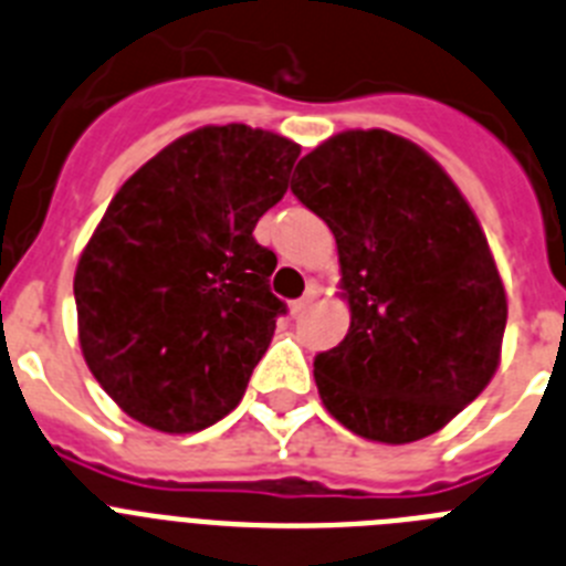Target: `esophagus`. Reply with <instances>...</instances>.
<instances>
[{
  "instance_id": "esophagus-1",
  "label": "esophagus",
  "mask_w": 566,
  "mask_h": 566,
  "mask_svg": "<svg viewBox=\"0 0 566 566\" xmlns=\"http://www.w3.org/2000/svg\"><path fill=\"white\" fill-rule=\"evenodd\" d=\"M316 298H318V290L311 287L302 298H296V302L290 304V313H293V316H302V313H307L313 304H316Z\"/></svg>"
}]
</instances>
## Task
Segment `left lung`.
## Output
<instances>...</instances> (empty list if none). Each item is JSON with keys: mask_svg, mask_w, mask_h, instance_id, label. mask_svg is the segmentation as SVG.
<instances>
[{"mask_svg": "<svg viewBox=\"0 0 566 566\" xmlns=\"http://www.w3.org/2000/svg\"><path fill=\"white\" fill-rule=\"evenodd\" d=\"M336 235L350 331L313 361L333 419L361 439L410 444L490 385L507 293L488 235L444 167L390 130H344L290 181Z\"/></svg>", "mask_w": 566, "mask_h": 566, "instance_id": "obj_1", "label": "left lung"}]
</instances>
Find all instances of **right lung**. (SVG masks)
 Listing matches in <instances>:
<instances>
[{
	"instance_id": "obj_1",
	"label": "right lung",
	"mask_w": 566,
	"mask_h": 566,
	"mask_svg": "<svg viewBox=\"0 0 566 566\" xmlns=\"http://www.w3.org/2000/svg\"><path fill=\"white\" fill-rule=\"evenodd\" d=\"M298 154L259 127H199L107 205L73 276L78 347L139 424L199 432L242 401L287 311L253 228L287 193Z\"/></svg>"
}]
</instances>
